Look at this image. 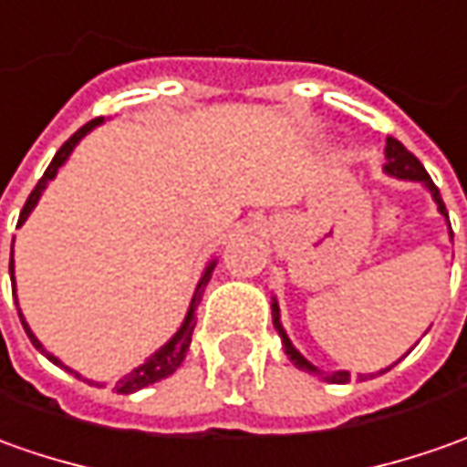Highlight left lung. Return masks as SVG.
Returning <instances> with one entry per match:
<instances>
[{"mask_svg": "<svg viewBox=\"0 0 467 467\" xmlns=\"http://www.w3.org/2000/svg\"><path fill=\"white\" fill-rule=\"evenodd\" d=\"M383 171H386V174H390V177H396V180H411V182L424 184V187H427V190L431 192V197H434V202H437L440 213H442V215L447 218V208H445V202H442V195H440L437 184L431 182V177L427 174V169L421 167V161H419L414 153L403 146L401 140L390 139V136H388V140H386V167H383ZM447 221H450V218H447ZM450 236H452V228H450ZM272 324H275V328H277V331H280V337H283L285 355L293 359V365H296L298 370L316 372V375H321L327 383H349V378H352V375H349L347 370L321 372L318 368H314L308 359L303 358L296 347H293V342H290V339H287V334H285L283 324H280V308H277V300H272ZM386 370H390V368H386ZM386 370H380V372H386ZM380 372H378V375H380ZM359 380H365V375H359Z\"/></svg>", "mask_w": 467, "mask_h": 467, "instance_id": "left-lung-1", "label": "left lung"}]
</instances>
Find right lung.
I'll list each match as a JSON object with an SVG mask.
<instances>
[{
    "label": "right lung",
    "instance_id": "obj_1",
    "mask_svg": "<svg viewBox=\"0 0 467 467\" xmlns=\"http://www.w3.org/2000/svg\"><path fill=\"white\" fill-rule=\"evenodd\" d=\"M102 123V118H97V120H89L87 125H81L79 130L71 136V139L66 140L64 146L56 151V156H53V161L48 164V169H46V174L40 177V182L36 184V190L30 192V197L25 200V208H22L20 213V221H17V226H22L25 223V218L33 213V208H36V202L40 200V192L46 190V184L51 182L53 177H56V171L64 167L66 159H68V153L74 151V146L79 143L92 128H97V125ZM213 267H215V262H211L208 267H205V272H202V277H200V283H197L195 287V296H192V303H190V311H187V316H184L182 327H180V331L169 339L159 352H153L151 358L146 359L143 365H139L133 372H128L125 378H120L118 383H115V390L118 393H136V390H140V388L151 386V383H159V380H164V378H169L171 372L177 370L180 365H182L184 355H187V349H190V342H192V331H195V311H197V303H200V298H202V293H205V285H208V280H211L213 275ZM9 277H12V283H15V262H12V254H9ZM15 290V287H12ZM20 321H22V328H25V334L30 337V342H33V347L36 349H40L46 358L51 359L53 365H61V368H66L64 362L58 358H53L51 352H46L43 349V344L37 342V337L30 331V327H27V321L22 318V311H20ZM68 372H74L71 368H66ZM77 378H81L79 372H74ZM87 383H92V380H87ZM95 386H99V383H95Z\"/></svg>",
    "mask_w": 467,
    "mask_h": 467
}]
</instances>
